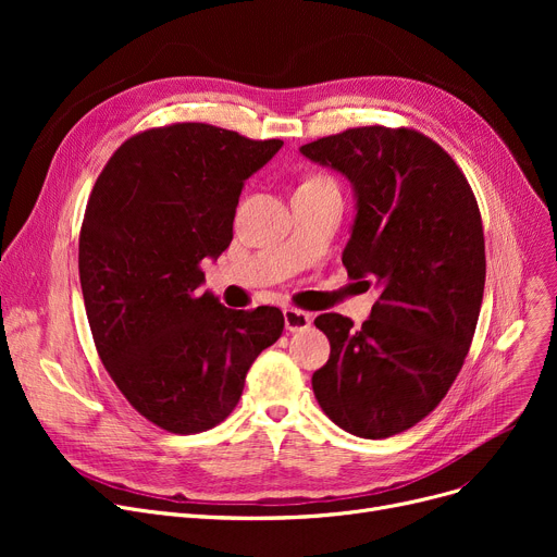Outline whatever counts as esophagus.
<instances>
[{
  "label": "esophagus",
  "mask_w": 557,
  "mask_h": 557,
  "mask_svg": "<svg viewBox=\"0 0 557 557\" xmlns=\"http://www.w3.org/2000/svg\"><path fill=\"white\" fill-rule=\"evenodd\" d=\"M284 325L288 332H302L311 327V313L296 309V307H286L284 309Z\"/></svg>",
  "instance_id": "34e87169"
}]
</instances>
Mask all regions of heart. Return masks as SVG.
<instances>
[{"label":"heart","mask_w":557,"mask_h":557,"mask_svg":"<svg viewBox=\"0 0 557 557\" xmlns=\"http://www.w3.org/2000/svg\"><path fill=\"white\" fill-rule=\"evenodd\" d=\"M305 185H334L336 187V183L330 178V175H313V178H309Z\"/></svg>","instance_id":"b5f03b06"}]
</instances>
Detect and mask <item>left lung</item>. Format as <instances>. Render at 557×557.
<instances>
[{"mask_svg": "<svg viewBox=\"0 0 557 557\" xmlns=\"http://www.w3.org/2000/svg\"><path fill=\"white\" fill-rule=\"evenodd\" d=\"M300 151L355 185L343 267L379 286L361 330L341 313L313 320L332 345L313 395L347 433L391 437L443 401L470 352L485 288L479 202L454 158L416 128H347Z\"/></svg>", "mask_w": 557, "mask_h": 557, "instance_id": "8db88e82", "label": "left lung"}]
</instances>
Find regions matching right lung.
<instances>
[{"mask_svg":"<svg viewBox=\"0 0 557 557\" xmlns=\"http://www.w3.org/2000/svg\"><path fill=\"white\" fill-rule=\"evenodd\" d=\"M282 139L212 124L141 131L112 153L87 200L78 275L101 363L139 416L191 435L237 406L277 307L237 311L200 294L205 257L232 242L242 187Z\"/></svg>","mask_w":557,"mask_h":557,"instance_id":"add662e5","label":"right lung"}]
</instances>
